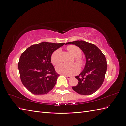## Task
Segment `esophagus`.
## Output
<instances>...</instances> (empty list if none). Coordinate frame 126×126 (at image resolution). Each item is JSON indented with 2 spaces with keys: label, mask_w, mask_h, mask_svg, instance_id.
Listing matches in <instances>:
<instances>
[{
  "label": "esophagus",
  "mask_w": 126,
  "mask_h": 126,
  "mask_svg": "<svg viewBox=\"0 0 126 126\" xmlns=\"http://www.w3.org/2000/svg\"><path fill=\"white\" fill-rule=\"evenodd\" d=\"M66 77V78L68 79H70V78H71V76H67V75H64Z\"/></svg>",
  "instance_id": "esophagus-1"
}]
</instances>
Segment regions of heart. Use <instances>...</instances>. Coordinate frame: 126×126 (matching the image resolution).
Wrapping results in <instances>:
<instances>
[{
    "label": "heart",
    "instance_id": "obj_1",
    "mask_svg": "<svg viewBox=\"0 0 126 126\" xmlns=\"http://www.w3.org/2000/svg\"><path fill=\"white\" fill-rule=\"evenodd\" d=\"M68 51L75 57V60L80 66H83V60L81 58V51L79 47L75 45H69L67 47ZM60 49H57L52 53L51 56V62L53 64H57L60 62ZM56 71L59 74L65 75H73L78 74L80 67L77 63L66 64L61 63L56 67Z\"/></svg>",
    "mask_w": 126,
    "mask_h": 126
}]
</instances>
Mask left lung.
I'll return each instance as SVG.
<instances>
[{
    "label": "left lung",
    "instance_id": "8db88e82",
    "mask_svg": "<svg viewBox=\"0 0 126 126\" xmlns=\"http://www.w3.org/2000/svg\"><path fill=\"white\" fill-rule=\"evenodd\" d=\"M78 46L84 53L86 64L80 74L76 76L78 80L72 89L80 94L89 95L97 91L104 81L107 67L105 55L96 45L83 40L69 42Z\"/></svg>",
    "mask_w": 126,
    "mask_h": 126
}]
</instances>
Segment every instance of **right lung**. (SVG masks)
<instances>
[{
	"label": "right lung",
	"mask_w": 126,
	"mask_h": 126,
	"mask_svg": "<svg viewBox=\"0 0 126 126\" xmlns=\"http://www.w3.org/2000/svg\"><path fill=\"white\" fill-rule=\"evenodd\" d=\"M64 44L42 42L32 45L21 55L18 64L20 77L30 92L46 94L54 87L59 75L51 63V56Z\"/></svg>",
	"instance_id": "right-lung-1"
}]
</instances>
